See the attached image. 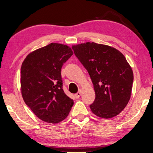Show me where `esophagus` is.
Listing matches in <instances>:
<instances>
[{
	"instance_id": "esophagus-1",
	"label": "esophagus",
	"mask_w": 153,
	"mask_h": 153,
	"mask_svg": "<svg viewBox=\"0 0 153 153\" xmlns=\"http://www.w3.org/2000/svg\"><path fill=\"white\" fill-rule=\"evenodd\" d=\"M81 94V89H79V91L78 93H77L76 94H75V95H74L75 97H76V99H79V98L80 97Z\"/></svg>"
}]
</instances>
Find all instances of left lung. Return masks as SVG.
I'll return each mask as SVG.
<instances>
[{
	"label": "left lung",
	"instance_id": "obj_1",
	"mask_svg": "<svg viewBox=\"0 0 153 153\" xmlns=\"http://www.w3.org/2000/svg\"><path fill=\"white\" fill-rule=\"evenodd\" d=\"M72 49L93 82L95 99L90 105L92 112L103 118L118 115L129 101L134 80L124 55L114 47L95 42L73 45Z\"/></svg>",
	"mask_w": 153,
	"mask_h": 153
}]
</instances>
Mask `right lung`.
I'll list each match as a JSON object with an SVG mask.
<instances>
[{"label": "right lung", "mask_w": 153, "mask_h": 153, "mask_svg": "<svg viewBox=\"0 0 153 153\" xmlns=\"http://www.w3.org/2000/svg\"><path fill=\"white\" fill-rule=\"evenodd\" d=\"M73 55L62 44L51 43L31 52L21 68V91L25 103L37 118L58 123L67 118L74 101L64 93L62 66Z\"/></svg>", "instance_id": "add662e5"}]
</instances>
